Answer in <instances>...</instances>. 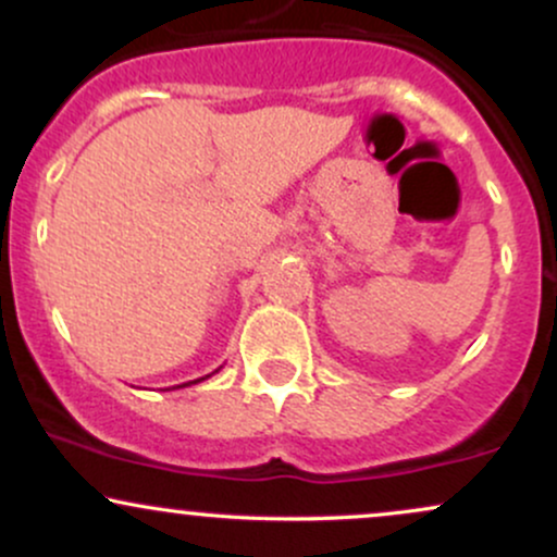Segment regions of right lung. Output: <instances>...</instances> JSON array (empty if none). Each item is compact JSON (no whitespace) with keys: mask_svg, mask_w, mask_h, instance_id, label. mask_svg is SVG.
Here are the masks:
<instances>
[{"mask_svg":"<svg viewBox=\"0 0 557 557\" xmlns=\"http://www.w3.org/2000/svg\"><path fill=\"white\" fill-rule=\"evenodd\" d=\"M216 372H220V369H216ZM214 374V372H212ZM212 374H207V376H212ZM207 376H201V380H194V382H185V385H177V387H188V385H196V382H203L207 380Z\"/></svg>","mask_w":557,"mask_h":557,"instance_id":"obj_1","label":"right lung"}]
</instances>
